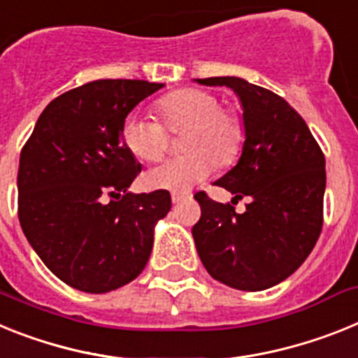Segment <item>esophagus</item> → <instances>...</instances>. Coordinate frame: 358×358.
I'll return each mask as SVG.
<instances>
[{"label":"esophagus","mask_w":358,"mask_h":358,"mask_svg":"<svg viewBox=\"0 0 358 358\" xmlns=\"http://www.w3.org/2000/svg\"><path fill=\"white\" fill-rule=\"evenodd\" d=\"M189 194H185V192H173L171 194V200H173V203H182L183 200H187Z\"/></svg>","instance_id":"obj_1"}]
</instances>
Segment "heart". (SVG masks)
Listing matches in <instances>:
<instances>
[{
	"label": "heart",
	"instance_id": "obj_1",
	"mask_svg": "<svg viewBox=\"0 0 358 358\" xmlns=\"http://www.w3.org/2000/svg\"><path fill=\"white\" fill-rule=\"evenodd\" d=\"M155 117L129 115L120 127L124 145L135 158L153 162L167 145V131H182V157L164 160L144 173L148 189L185 192L207 178L216 164L229 166L241 151L245 127L241 117L223 108L213 92L180 88L158 99Z\"/></svg>",
	"mask_w": 358,
	"mask_h": 358
}]
</instances>
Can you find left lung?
I'll return each instance as SVG.
<instances>
[{
    "mask_svg": "<svg viewBox=\"0 0 358 358\" xmlns=\"http://www.w3.org/2000/svg\"><path fill=\"white\" fill-rule=\"evenodd\" d=\"M234 90L243 106L245 142L238 164L216 185L248 198L238 214L231 203L194 198L201 216L192 227L207 272L227 287L259 292L285 281L304 263L322 229L324 155L287 101L239 77L198 79Z\"/></svg>",
    "mask_w": 358,
    "mask_h": 358,
    "instance_id": "8db88e82",
    "label": "left lung"
}]
</instances>
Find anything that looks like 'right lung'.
Wrapping results in <instances>:
<instances>
[{
  "label": "right lung",
  "instance_id": "add662e5",
  "mask_svg": "<svg viewBox=\"0 0 358 358\" xmlns=\"http://www.w3.org/2000/svg\"><path fill=\"white\" fill-rule=\"evenodd\" d=\"M160 83L101 79L59 95L21 149L17 216L52 273L88 294L117 290L144 270L164 189L127 192L141 164L120 136L127 113Z\"/></svg>",
  "mask_w": 358,
  "mask_h": 358
}]
</instances>
